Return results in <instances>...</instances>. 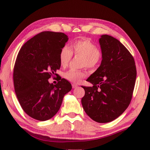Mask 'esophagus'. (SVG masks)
Here are the masks:
<instances>
[{
    "label": "esophagus",
    "mask_w": 150,
    "mask_h": 150,
    "mask_svg": "<svg viewBox=\"0 0 150 150\" xmlns=\"http://www.w3.org/2000/svg\"><path fill=\"white\" fill-rule=\"evenodd\" d=\"M77 86H78L77 84H72V87H73V88H77Z\"/></svg>",
    "instance_id": "1"
}]
</instances>
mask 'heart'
<instances>
[{
    "label": "heart",
    "instance_id": "b5f03b06",
    "mask_svg": "<svg viewBox=\"0 0 150 150\" xmlns=\"http://www.w3.org/2000/svg\"><path fill=\"white\" fill-rule=\"evenodd\" d=\"M70 49L67 46L61 48L59 53V61L62 67H66L71 59L73 53L75 55L82 56L81 67L89 69L96 67L101 62L102 54L94 43L88 39L76 40L71 44ZM87 76L84 70L71 69L64 73V78L73 83H79L83 79Z\"/></svg>",
    "mask_w": 150,
    "mask_h": 150
}]
</instances>
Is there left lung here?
<instances>
[{"label":"left lung","mask_w":150,"mask_h":150,"mask_svg":"<svg viewBox=\"0 0 150 150\" xmlns=\"http://www.w3.org/2000/svg\"><path fill=\"white\" fill-rule=\"evenodd\" d=\"M102 60L87 79L92 86H83L81 99L84 111L94 121L115 120L126 110L134 91L137 68L134 58L122 43L110 35L99 39Z\"/></svg>","instance_id":"1"}]
</instances>
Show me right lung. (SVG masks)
Here are the masks:
<instances>
[{"instance_id": "right-lung-1", "label": "right lung", "mask_w": 150, "mask_h": 150, "mask_svg": "<svg viewBox=\"0 0 150 150\" xmlns=\"http://www.w3.org/2000/svg\"><path fill=\"white\" fill-rule=\"evenodd\" d=\"M67 40L64 33L43 31L27 41L18 54L13 73L15 92L23 110L38 121L55 115L72 88L65 79L56 84L48 82L60 68L59 53Z\"/></svg>"}]
</instances>
